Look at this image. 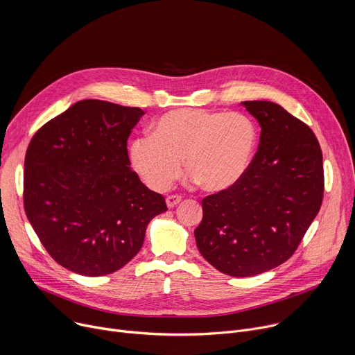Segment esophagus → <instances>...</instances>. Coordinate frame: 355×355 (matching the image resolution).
Listing matches in <instances>:
<instances>
[{
    "label": "esophagus",
    "mask_w": 355,
    "mask_h": 355,
    "mask_svg": "<svg viewBox=\"0 0 355 355\" xmlns=\"http://www.w3.org/2000/svg\"><path fill=\"white\" fill-rule=\"evenodd\" d=\"M181 199H182L181 195H168L166 199V204L168 208H174L177 204H180Z\"/></svg>",
    "instance_id": "1"
}]
</instances>
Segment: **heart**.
Wrapping results in <instances>:
<instances>
[{"label":"heart","instance_id":"obj_1","mask_svg":"<svg viewBox=\"0 0 355 355\" xmlns=\"http://www.w3.org/2000/svg\"><path fill=\"white\" fill-rule=\"evenodd\" d=\"M259 144V128L239 112L182 108L157 119L151 135L129 144L132 167L156 191L181 174L182 160L198 184L211 192L236 185L247 173Z\"/></svg>","mask_w":355,"mask_h":355}]
</instances>
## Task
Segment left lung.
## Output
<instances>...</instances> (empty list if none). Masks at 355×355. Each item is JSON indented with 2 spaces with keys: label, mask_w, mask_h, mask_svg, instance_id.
Masks as SVG:
<instances>
[{
  "label": "left lung",
  "mask_w": 355,
  "mask_h": 355,
  "mask_svg": "<svg viewBox=\"0 0 355 355\" xmlns=\"http://www.w3.org/2000/svg\"><path fill=\"white\" fill-rule=\"evenodd\" d=\"M241 105L260 126L259 150L232 188L202 199L198 250L216 270L251 277L292 257L323 200L320 144L312 129L270 101Z\"/></svg>",
  "instance_id": "left-lung-1"
}]
</instances>
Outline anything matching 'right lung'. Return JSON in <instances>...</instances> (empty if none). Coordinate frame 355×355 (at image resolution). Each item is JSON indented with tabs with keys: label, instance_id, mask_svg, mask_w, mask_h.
<instances>
[{
	"label": "right lung",
	"instance_id": "add662e5",
	"mask_svg": "<svg viewBox=\"0 0 355 355\" xmlns=\"http://www.w3.org/2000/svg\"><path fill=\"white\" fill-rule=\"evenodd\" d=\"M140 108L83 99L32 137L24 207L58 264L85 277L112 274L140 251L146 227L167 211L130 170L128 139Z\"/></svg>",
	"mask_w": 355,
	"mask_h": 355
}]
</instances>
